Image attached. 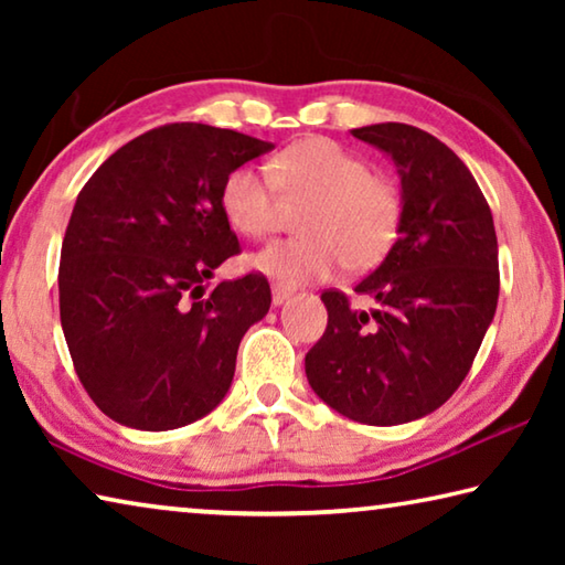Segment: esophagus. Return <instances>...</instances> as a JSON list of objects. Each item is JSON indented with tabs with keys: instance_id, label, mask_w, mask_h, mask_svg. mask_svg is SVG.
Segmentation results:
<instances>
[{
	"instance_id": "1",
	"label": "esophagus",
	"mask_w": 565,
	"mask_h": 565,
	"mask_svg": "<svg viewBox=\"0 0 565 565\" xmlns=\"http://www.w3.org/2000/svg\"><path fill=\"white\" fill-rule=\"evenodd\" d=\"M289 296H291V291L284 289V286H274V289H271V301H274V306H281L286 299H289Z\"/></svg>"
}]
</instances>
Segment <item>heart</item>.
Wrapping results in <instances>:
<instances>
[{"instance_id":"obj_1","label":"heart","mask_w":565,"mask_h":565,"mask_svg":"<svg viewBox=\"0 0 565 565\" xmlns=\"http://www.w3.org/2000/svg\"><path fill=\"white\" fill-rule=\"evenodd\" d=\"M281 196L301 202L299 236L256 252L248 266L284 286L369 269L388 252L404 216L396 181L333 139L309 137L276 154L271 169L242 164L222 184L226 222L238 234L264 238L279 226Z\"/></svg>"}]
</instances>
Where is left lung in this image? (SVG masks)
Here are the masks:
<instances>
[{"label": "left lung", "instance_id": "left-lung-1", "mask_svg": "<svg viewBox=\"0 0 565 565\" xmlns=\"http://www.w3.org/2000/svg\"><path fill=\"white\" fill-rule=\"evenodd\" d=\"M351 134L394 159L404 216L386 259L353 289L374 309L321 294L329 323L306 379L347 418L396 426L446 404L471 371L499 303V242L489 202L444 141L398 121Z\"/></svg>", "mask_w": 565, "mask_h": 565}]
</instances>
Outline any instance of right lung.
<instances>
[{
	"mask_svg": "<svg viewBox=\"0 0 565 565\" xmlns=\"http://www.w3.org/2000/svg\"><path fill=\"white\" fill-rule=\"evenodd\" d=\"M274 145L164 124L114 151L76 196L60 262V317L82 386L109 418L169 431L232 386L246 329L271 289L246 274L209 289L242 252L222 209L226 174Z\"/></svg>",
	"mask_w": 565,
	"mask_h": 565,
	"instance_id": "add662e5",
	"label": "right lung"
}]
</instances>
